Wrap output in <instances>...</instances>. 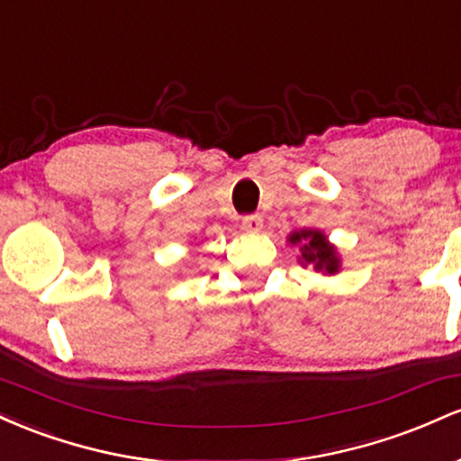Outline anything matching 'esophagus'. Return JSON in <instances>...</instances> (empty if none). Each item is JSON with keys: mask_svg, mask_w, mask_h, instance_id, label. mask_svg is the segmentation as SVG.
Segmentation results:
<instances>
[{"mask_svg": "<svg viewBox=\"0 0 461 461\" xmlns=\"http://www.w3.org/2000/svg\"><path fill=\"white\" fill-rule=\"evenodd\" d=\"M242 230H245V231H260L262 230V216L260 214L242 216Z\"/></svg>", "mask_w": 461, "mask_h": 461, "instance_id": "obj_1", "label": "esophagus"}]
</instances>
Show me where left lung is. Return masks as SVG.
Masks as SVG:
<instances>
[{"mask_svg":"<svg viewBox=\"0 0 461 461\" xmlns=\"http://www.w3.org/2000/svg\"><path fill=\"white\" fill-rule=\"evenodd\" d=\"M293 245H301V264H312L314 271L333 275L340 271V258H338L336 247L327 240V236L319 230H301L288 236Z\"/></svg>","mask_w":461,"mask_h":461,"instance_id":"obj_1","label":"left lung"}]
</instances>
